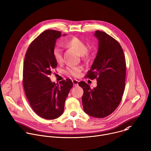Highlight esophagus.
Returning a JSON list of instances; mask_svg holds the SVG:
<instances>
[{
	"label": "esophagus",
	"instance_id": "1",
	"mask_svg": "<svg viewBox=\"0 0 151 151\" xmlns=\"http://www.w3.org/2000/svg\"><path fill=\"white\" fill-rule=\"evenodd\" d=\"M72 81H73V83L74 86L76 87V86H78V80H73Z\"/></svg>",
	"mask_w": 151,
	"mask_h": 151
}]
</instances>
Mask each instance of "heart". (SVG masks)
Returning a JSON list of instances; mask_svg holds the SVG:
<instances>
[{
	"mask_svg": "<svg viewBox=\"0 0 151 151\" xmlns=\"http://www.w3.org/2000/svg\"><path fill=\"white\" fill-rule=\"evenodd\" d=\"M66 45L75 49L80 55L84 58L88 57L87 45L83 40L77 37H73L66 42ZM52 55L54 60L58 63H61L63 61V50L60 47L56 46L53 48ZM83 68L80 66H70L67 68L66 72L67 74L77 77L79 76Z\"/></svg>",
	"mask_w": 151,
	"mask_h": 151,
	"instance_id": "b5f03b06",
	"label": "heart"
}]
</instances>
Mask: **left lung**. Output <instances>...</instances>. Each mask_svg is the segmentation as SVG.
Returning a JSON list of instances; mask_svg holds the SVG:
<instances>
[{
	"label": "left lung",
	"instance_id": "left-lung-1",
	"mask_svg": "<svg viewBox=\"0 0 151 151\" xmlns=\"http://www.w3.org/2000/svg\"><path fill=\"white\" fill-rule=\"evenodd\" d=\"M99 41L98 51L86 76L97 79V86L91 88L84 81L78 85L84 93L82 103L87 114L97 118L106 117L119 106L124 90L126 61L119 43L104 32L94 34Z\"/></svg>",
	"mask_w": 151,
	"mask_h": 151
}]
</instances>
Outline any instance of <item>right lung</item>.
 <instances>
[{
	"instance_id": "add662e5",
	"label": "right lung",
	"mask_w": 151,
	"mask_h": 151,
	"mask_svg": "<svg viewBox=\"0 0 151 151\" xmlns=\"http://www.w3.org/2000/svg\"><path fill=\"white\" fill-rule=\"evenodd\" d=\"M61 36V32L55 30L43 32L30 44L24 60L23 84L27 97L34 111L48 120L63 113L65 99L73 86L70 79L56 84L49 78L57 66L52 50Z\"/></svg>"
}]
</instances>
